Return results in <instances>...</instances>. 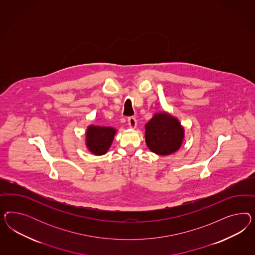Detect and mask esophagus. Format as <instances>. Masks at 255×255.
<instances>
[{
	"instance_id": "34e87169",
	"label": "esophagus",
	"mask_w": 255,
	"mask_h": 255,
	"mask_svg": "<svg viewBox=\"0 0 255 255\" xmlns=\"http://www.w3.org/2000/svg\"><path fill=\"white\" fill-rule=\"evenodd\" d=\"M136 124H137V122H136V119L134 117L128 118V125H129L130 128L134 129L136 127Z\"/></svg>"
}]
</instances>
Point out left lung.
Here are the masks:
<instances>
[{
    "instance_id": "obj_1",
    "label": "left lung",
    "mask_w": 255,
    "mask_h": 255,
    "mask_svg": "<svg viewBox=\"0 0 255 255\" xmlns=\"http://www.w3.org/2000/svg\"><path fill=\"white\" fill-rule=\"evenodd\" d=\"M148 148L158 155H169L178 150L184 138V129L178 119L166 112L156 113L145 125Z\"/></svg>"
}]
</instances>
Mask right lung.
Segmentation results:
<instances>
[{"label":"right lung","instance_id":"right-lung-1","mask_svg":"<svg viewBox=\"0 0 255 255\" xmlns=\"http://www.w3.org/2000/svg\"><path fill=\"white\" fill-rule=\"evenodd\" d=\"M115 133L116 129L112 127L90 125L86 131V145L93 154H105L111 146Z\"/></svg>","mask_w":255,"mask_h":255}]
</instances>
